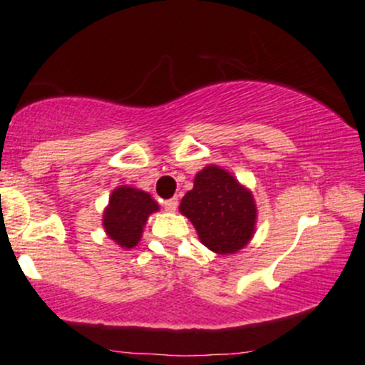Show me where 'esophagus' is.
Instances as JSON below:
<instances>
[{"label": "esophagus", "mask_w": 365, "mask_h": 365, "mask_svg": "<svg viewBox=\"0 0 365 365\" xmlns=\"http://www.w3.org/2000/svg\"><path fill=\"white\" fill-rule=\"evenodd\" d=\"M163 206H165L166 211L175 212V211H177V207H178V197H173V199L165 200V204H163Z\"/></svg>", "instance_id": "obj_1"}]
</instances>
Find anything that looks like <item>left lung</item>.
<instances>
[{"label":"left lung","mask_w":365,"mask_h":365,"mask_svg":"<svg viewBox=\"0 0 365 365\" xmlns=\"http://www.w3.org/2000/svg\"><path fill=\"white\" fill-rule=\"evenodd\" d=\"M199 233L200 242L216 254H233L254 235L255 204L247 188L228 171L207 166L195 175L194 188L180 202Z\"/></svg>","instance_id":"obj_1"}]
</instances>
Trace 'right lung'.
<instances>
[{
	"instance_id": "add662e5",
	"label": "right lung",
	"mask_w": 365,
	"mask_h": 365,
	"mask_svg": "<svg viewBox=\"0 0 365 365\" xmlns=\"http://www.w3.org/2000/svg\"><path fill=\"white\" fill-rule=\"evenodd\" d=\"M154 211H158V204L149 194L132 187H118L104 211V230L120 247L132 249L139 244L148 216Z\"/></svg>"
}]
</instances>
